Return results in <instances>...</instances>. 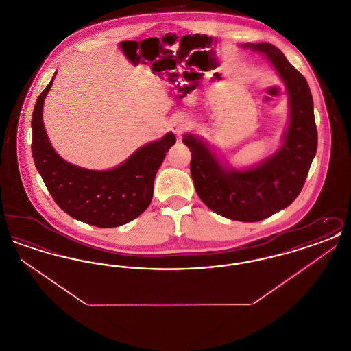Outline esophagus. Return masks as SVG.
Segmentation results:
<instances>
[{
  "label": "esophagus",
  "mask_w": 351,
  "mask_h": 351,
  "mask_svg": "<svg viewBox=\"0 0 351 351\" xmlns=\"http://www.w3.org/2000/svg\"><path fill=\"white\" fill-rule=\"evenodd\" d=\"M188 121L186 118L184 117H175L171 121V129L175 132L178 135H182L184 130L188 129Z\"/></svg>",
  "instance_id": "1"
}]
</instances>
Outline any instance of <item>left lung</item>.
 <instances>
[{
    "label": "left lung",
    "mask_w": 351,
    "mask_h": 351,
    "mask_svg": "<svg viewBox=\"0 0 351 351\" xmlns=\"http://www.w3.org/2000/svg\"><path fill=\"white\" fill-rule=\"evenodd\" d=\"M243 47L262 53L285 85L289 118L282 146L261 163L237 169L223 165L200 136L184 134L183 142L191 150V175L201 201L222 217L256 222L299 196L317 151V129L308 83L283 52L269 43Z\"/></svg>",
    "instance_id": "obj_1"
}]
</instances>
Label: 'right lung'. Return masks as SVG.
Segmentation results:
<instances>
[{
  "label": "right lung",
  "mask_w": 351,
  "mask_h": 351,
  "mask_svg": "<svg viewBox=\"0 0 351 351\" xmlns=\"http://www.w3.org/2000/svg\"><path fill=\"white\" fill-rule=\"evenodd\" d=\"M55 75L34 106L32 151L35 167L52 199L71 217L97 228L125 225L149 208L155 175L176 138L167 133L110 169H88L68 163L53 150L43 123V104Z\"/></svg>",
  "instance_id": "1"
}]
</instances>
